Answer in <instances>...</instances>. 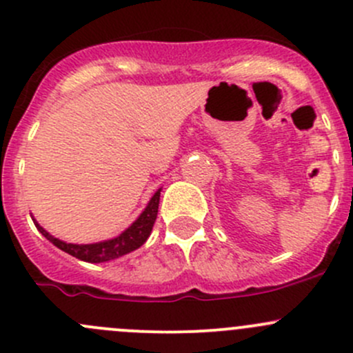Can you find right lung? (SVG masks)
Instances as JSON below:
<instances>
[{
	"mask_svg": "<svg viewBox=\"0 0 353 353\" xmlns=\"http://www.w3.org/2000/svg\"><path fill=\"white\" fill-rule=\"evenodd\" d=\"M160 191L157 190L155 194L152 196L150 201H148L147 208L140 213L137 220L128 227L124 232H121L119 236L114 237V239L102 241V243H94V244H71L65 243V241L56 239L54 236L48 232L46 229H42L37 223V220H34L35 227H37L39 232L56 245L61 251L68 252V254L74 256V258L81 259V261L87 263H105L110 261V259H116L119 256L128 254V252L134 251L140 245L147 243L148 236L152 234V229H154V223L157 219V213H159V201H160Z\"/></svg>",
	"mask_w": 353,
	"mask_h": 353,
	"instance_id": "1",
	"label": "right lung"
}]
</instances>
